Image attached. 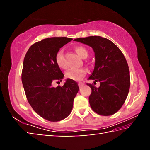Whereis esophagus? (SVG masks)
I'll list each match as a JSON object with an SVG mask.
<instances>
[{"label":"esophagus","mask_w":150,"mask_h":150,"mask_svg":"<svg viewBox=\"0 0 150 150\" xmlns=\"http://www.w3.org/2000/svg\"><path fill=\"white\" fill-rule=\"evenodd\" d=\"M83 86H84V83H81H81H79V87L80 88L83 87Z\"/></svg>","instance_id":"34e87169"}]
</instances>
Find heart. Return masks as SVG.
Listing matches in <instances>:
<instances>
[{
    "label": "heart",
    "instance_id": "b5f03b06",
    "mask_svg": "<svg viewBox=\"0 0 150 150\" xmlns=\"http://www.w3.org/2000/svg\"><path fill=\"white\" fill-rule=\"evenodd\" d=\"M75 52L79 56L85 59L88 56V52L85 47L82 46H78L75 47ZM55 62L57 66L62 69L65 68V63L64 62V57H63V53L62 50H59L57 52L55 55ZM87 69L85 68H79V69H73L67 71L65 73V77L71 80L79 81L83 79L87 74Z\"/></svg>",
    "mask_w": 150,
    "mask_h": 150
}]
</instances>
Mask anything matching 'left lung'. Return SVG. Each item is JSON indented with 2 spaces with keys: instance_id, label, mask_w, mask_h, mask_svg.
<instances>
[{
  "instance_id": "obj_1",
  "label": "left lung",
  "mask_w": 150,
  "mask_h": 150,
  "mask_svg": "<svg viewBox=\"0 0 150 150\" xmlns=\"http://www.w3.org/2000/svg\"><path fill=\"white\" fill-rule=\"evenodd\" d=\"M89 45L95 55V69L88 79L100 83L99 87L87 83L91 88L88 98L91 108L102 116H110L120 110L128 96L130 85V71L122 52L112 42L94 35L75 39Z\"/></svg>"
}]
</instances>
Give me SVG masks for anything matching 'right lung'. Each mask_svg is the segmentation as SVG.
Listing matches in <instances>:
<instances>
[{
	"mask_svg": "<svg viewBox=\"0 0 150 150\" xmlns=\"http://www.w3.org/2000/svg\"><path fill=\"white\" fill-rule=\"evenodd\" d=\"M66 37L49 38L32 45L24 57L22 82L27 100L38 115L51 122L70 115L79 89L77 82L67 79L62 87H54L64 75L55 62L61 47L71 41Z\"/></svg>",
	"mask_w": 150,
	"mask_h": 150,
	"instance_id": "obj_1",
	"label": "right lung"
}]
</instances>
